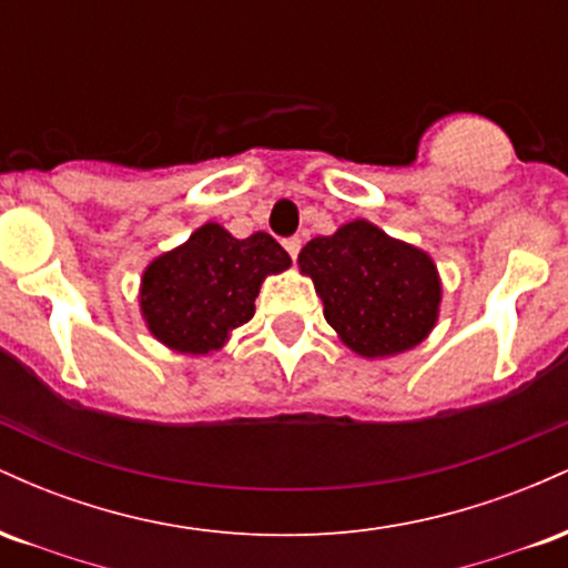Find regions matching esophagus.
Segmentation results:
<instances>
[{
	"label": "esophagus",
	"instance_id": "34e87169",
	"mask_svg": "<svg viewBox=\"0 0 568 568\" xmlns=\"http://www.w3.org/2000/svg\"><path fill=\"white\" fill-rule=\"evenodd\" d=\"M283 247H285V251H288V256L293 258V262H296V258H298V251H302V240H298V237H288V240H283Z\"/></svg>",
	"mask_w": 568,
	"mask_h": 568
}]
</instances>
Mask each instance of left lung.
<instances>
[{
    "label": "left lung",
    "instance_id": "1",
    "mask_svg": "<svg viewBox=\"0 0 568 568\" xmlns=\"http://www.w3.org/2000/svg\"><path fill=\"white\" fill-rule=\"evenodd\" d=\"M298 266L321 293L325 321L363 357L416 347L438 321L440 280L433 258L368 221L310 240Z\"/></svg>",
    "mask_w": 568,
    "mask_h": 568
}]
</instances>
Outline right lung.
<instances>
[{
  "instance_id": "right-lung-1",
  "label": "right lung",
  "mask_w": 568,
  "mask_h": 568,
  "mask_svg": "<svg viewBox=\"0 0 568 568\" xmlns=\"http://www.w3.org/2000/svg\"><path fill=\"white\" fill-rule=\"evenodd\" d=\"M288 266L291 256L266 232L237 240L224 226L205 224L146 266L143 321L171 349L207 355L251 321L262 280Z\"/></svg>"
}]
</instances>
